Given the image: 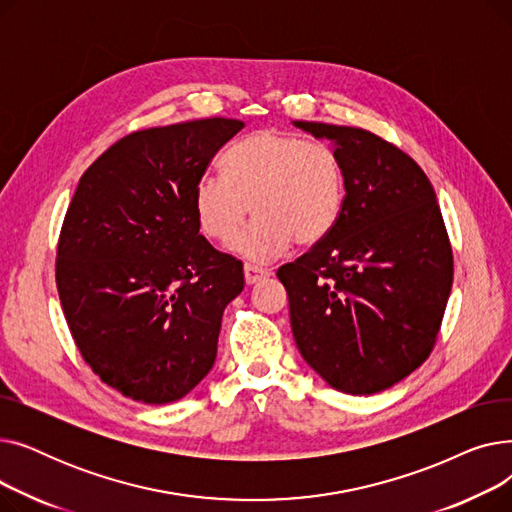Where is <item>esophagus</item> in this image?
I'll list each match as a JSON object with an SVG mask.
<instances>
[{"mask_svg":"<svg viewBox=\"0 0 512 512\" xmlns=\"http://www.w3.org/2000/svg\"><path fill=\"white\" fill-rule=\"evenodd\" d=\"M272 270H267V267H259L253 263H245V280L247 284H257L263 278H270Z\"/></svg>","mask_w":512,"mask_h":512,"instance_id":"1","label":"esophagus"}]
</instances>
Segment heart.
Returning <instances> with one entry per match:
<instances>
[{
	"label": "heart",
	"mask_w": 512,
	"mask_h": 512,
	"mask_svg": "<svg viewBox=\"0 0 512 512\" xmlns=\"http://www.w3.org/2000/svg\"><path fill=\"white\" fill-rule=\"evenodd\" d=\"M224 176L205 174L193 188L199 230L228 242L249 211L257 218L234 240V249L257 261L284 253L290 242L311 247L338 224L346 178L326 141L280 130H257L222 157Z\"/></svg>",
	"instance_id": "b5f03b06"
}]
</instances>
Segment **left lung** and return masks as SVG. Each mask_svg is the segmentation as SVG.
I'll return each mask as SVG.
<instances>
[{"label":"left lung","instance_id":"obj_1","mask_svg":"<svg viewBox=\"0 0 512 512\" xmlns=\"http://www.w3.org/2000/svg\"><path fill=\"white\" fill-rule=\"evenodd\" d=\"M336 145L346 178L336 228L282 265L303 359L346 394L382 392L434 351L452 288V245L417 161L369 130L294 122Z\"/></svg>","mask_w":512,"mask_h":512}]
</instances>
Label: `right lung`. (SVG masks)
<instances>
[{"instance_id": "1", "label": "right lung", "mask_w": 512, "mask_h": 512, "mask_svg": "<svg viewBox=\"0 0 512 512\" xmlns=\"http://www.w3.org/2000/svg\"><path fill=\"white\" fill-rule=\"evenodd\" d=\"M245 126L205 118L130 132L80 176L58 240L70 334L99 380L145 405L191 392L218 353L242 263L199 234L193 188Z\"/></svg>"}]
</instances>
